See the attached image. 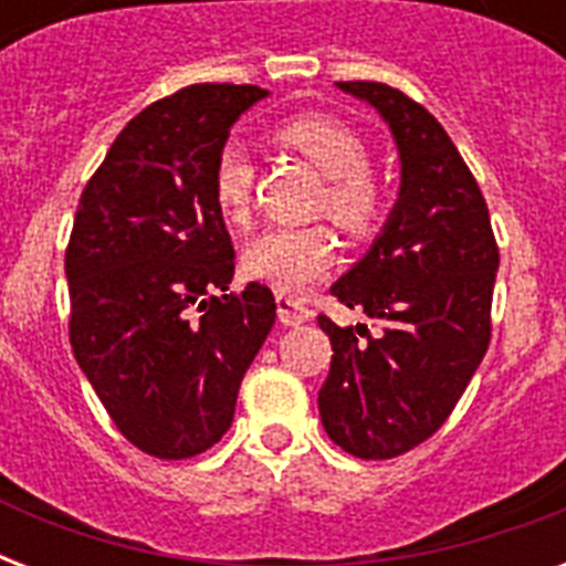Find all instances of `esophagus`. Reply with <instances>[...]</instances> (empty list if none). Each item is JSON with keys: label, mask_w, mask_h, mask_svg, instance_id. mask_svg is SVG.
<instances>
[{"label": "esophagus", "mask_w": 566, "mask_h": 566, "mask_svg": "<svg viewBox=\"0 0 566 566\" xmlns=\"http://www.w3.org/2000/svg\"><path fill=\"white\" fill-rule=\"evenodd\" d=\"M275 308H279V323H282V326H302V323H308L311 319V311L305 308L300 300L284 296V293L275 296Z\"/></svg>", "instance_id": "1"}]
</instances>
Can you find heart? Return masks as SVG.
I'll return each mask as SVG.
<instances>
[{"mask_svg":"<svg viewBox=\"0 0 566 566\" xmlns=\"http://www.w3.org/2000/svg\"><path fill=\"white\" fill-rule=\"evenodd\" d=\"M282 140L300 149L328 179L323 208L340 229L364 234L381 211L370 181V149L361 135L326 114H302L282 126ZM213 199L226 220L243 222L252 202V161L240 140H226L213 161ZM335 261V238L323 226H270L249 240L243 266L279 293L305 291Z\"/></svg>","mask_w":566,"mask_h":566,"instance_id":"1","label":"heart"}]
</instances>
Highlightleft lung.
Instances as JSON below:
<instances>
[{"label": "left lung", "mask_w": 566, "mask_h": 566, "mask_svg": "<svg viewBox=\"0 0 566 566\" xmlns=\"http://www.w3.org/2000/svg\"><path fill=\"white\" fill-rule=\"evenodd\" d=\"M387 123L399 153V196L370 249L332 296L378 326H337L319 387V420L349 455L381 461L431 438L491 344L500 249L484 196L438 119L378 82H340Z\"/></svg>", "instance_id": "8db88e82"}]
</instances>
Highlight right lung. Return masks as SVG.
Wrapping results in <instances>:
<instances>
[{
	"mask_svg": "<svg viewBox=\"0 0 566 566\" xmlns=\"http://www.w3.org/2000/svg\"><path fill=\"white\" fill-rule=\"evenodd\" d=\"M266 96L190 84L155 102L119 132L75 208L64 261L75 361L114 426L155 458H193L229 431L275 323L270 287L229 293L234 247L213 199L217 153Z\"/></svg>",
	"mask_w": 566,
	"mask_h": 566,
	"instance_id": "obj_1",
	"label": "right lung"
}]
</instances>
